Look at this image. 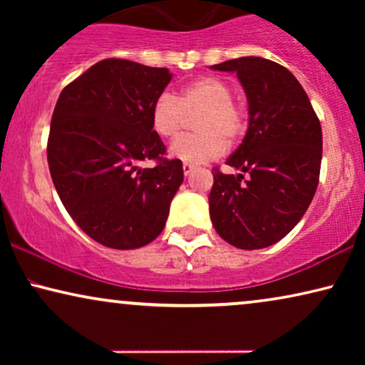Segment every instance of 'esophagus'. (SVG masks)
Masks as SVG:
<instances>
[{"label": "esophagus", "instance_id": "esophagus-1", "mask_svg": "<svg viewBox=\"0 0 365 365\" xmlns=\"http://www.w3.org/2000/svg\"><path fill=\"white\" fill-rule=\"evenodd\" d=\"M194 168L192 164H182V171H184V176H189V174H191L192 171H194Z\"/></svg>", "mask_w": 365, "mask_h": 365}]
</instances>
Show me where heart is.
<instances>
[{"instance_id":"heart-1","label":"heart","mask_w":365,"mask_h":365,"mask_svg":"<svg viewBox=\"0 0 365 365\" xmlns=\"http://www.w3.org/2000/svg\"><path fill=\"white\" fill-rule=\"evenodd\" d=\"M234 99L226 81L202 76L174 94L163 93L153 103L149 121L153 131L163 139L181 133L186 114L199 113L194 128L197 134L181 136L169 146V156L184 164H202L226 151V139L236 141L244 131V113Z\"/></svg>"}]
</instances>
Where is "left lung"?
Segmentation results:
<instances>
[{"label": "left lung", "instance_id": "1", "mask_svg": "<svg viewBox=\"0 0 365 365\" xmlns=\"http://www.w3.org/2000/svg\"><path fill=\"white\" fill-rule=\"evenodd\" d=\"M211 69L236 73L249 114L246 136L226 161L249 178L214 169L212 226L234 247H269L292 231L316 194L321 123L301 83L281 64L246 56Z\"/></svg>", "mask_w": 365, "mask_h": 365}]
</instances>
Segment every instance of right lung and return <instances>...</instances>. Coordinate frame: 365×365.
Instances as JSON below:
<instances>
[{
    "mask_svg": "<svg viewBox=\"0 0 365 365\" xmlns=\"http://www.w3.org/2000/svg\"><path fill=\"white\" fill-rule=\"evenodd\" d=\"M168 68L103 59L59 94L48 139L54 187L73 221L94 241L138 249L166 226L182 184V163L164 159L153 103L171 81ZM156 158L154 168L138 163Z\"/></svg>",
    "mask_w": 365,
    "mask_h": 365,
    "instance_id": "1",
    "label": "right lung"
}]
</instances>
